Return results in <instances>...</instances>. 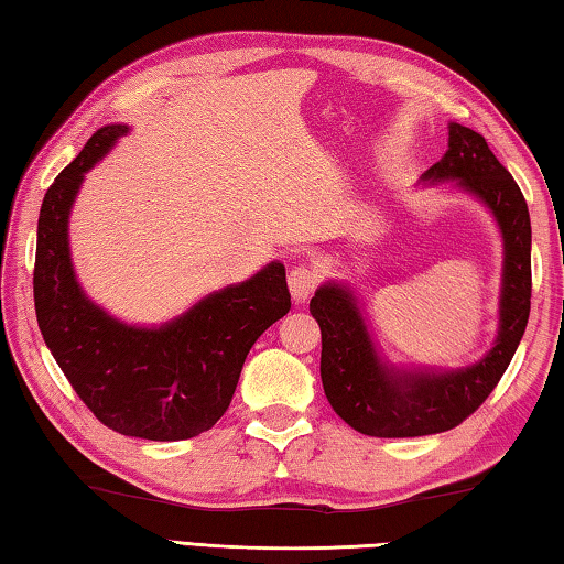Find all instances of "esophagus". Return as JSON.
Masks as SVG:
<instances>
[{
    "mask_svg": "<svg viewBox=\"0 0 564 564\" xmlns=\"http://www.w3.org/2000/svg\"><path fill=\"white\" fill-rule=\"evenodd\" d=\"M318 285V269L311 263H295L289 273V289L295 303H305L311 299V293L316 291Z\"/></svg>",
    "mask_w": 564,
    "mask_h": 564,
    "instance_id": "esophagus-1",
    "label": "esophagus"
}]
</instances>
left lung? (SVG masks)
<instances>
[{
	"label": "left lung",
	"instance_id": "left-lung-1",
	"mask_svg": "<svg viewBox=\"0 0 564 564\" xmlns=\"http://www.w3.org/2000/svg\"><path fill=\"white\" fill-rule=\"evenodd\" d=\"M490 208L505 241L500 330L475 366L445 373H400L378 358L346 285L326 283L311 299L321 326V380L333 410L362 435L417 437L460 425L485 403L518 350L530 318V212L520 186L480 133L451 123L445 156L423 181H451Z\"/></svg>",
	"mask_w": 564,
	"mask_h": 564
}]
</instances>
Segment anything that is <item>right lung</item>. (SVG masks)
Listing matches in <instances>:
<instances>
[{"instance_id": "right-lung-1", "label": "right lung", "mask_w": 564, "mask_h": 564, "mask_svg": "<svg viewBox=\"0 0 564 564\" xmlns=\"http://www.w3.org/2000/svg\"><path fill=\"white\" fill-rule=\"evenodd\" d=\"M129 127H101L46 188L36 226L34 308L46 348L104 425L147 441H186L226 413L248 350L291 311L283 263L198 301L161 328L111 318L76 283L69 212L84 174Z\"/></svg>"}]
</instances>
